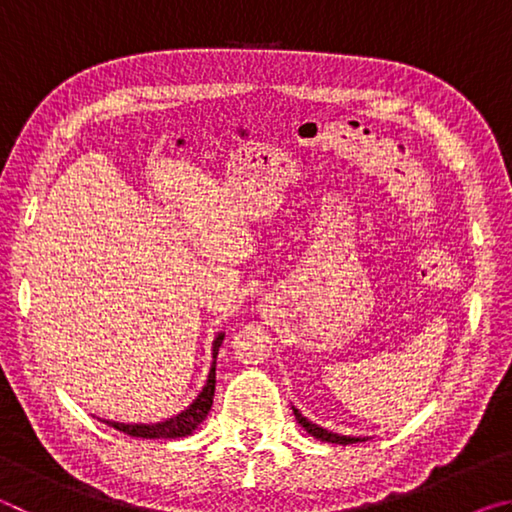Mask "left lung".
<instances>
[{
  "mask_svg": "<svg viewBox=\"0 0 512 512\" xmlns=\"http://www.w3.org/2000/svg\"><path fill=\"white\" fill-rule=\"evenodd\" d=\"M293 415H296V420H298L300 427H305L307 433H311V436L318 438V440H323V443L352 445V443H363V440H368V438H361V436H341V433H334V431H329V429L318 427V424L307 420L305 415H302V413L296 409V406H293Z\"/></svg>",
  "mask_w": 512,
  "mask_h": 512,
  "instance_id": "obj_1",
  "label": "left lung"
}]
</instances>
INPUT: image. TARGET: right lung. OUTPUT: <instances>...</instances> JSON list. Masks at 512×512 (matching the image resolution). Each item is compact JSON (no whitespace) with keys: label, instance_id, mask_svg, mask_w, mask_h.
<instances>
[{"label":"right lung","instance_id":"right-lung-1","mask_svg":"<svg viewBox=\"0 0 512 512\" xmlns=\"http://www.w3.org/2000/svg\"><path fill=\"white\" fill-rule=\"evenodd\" d=\"M223 332L214 336L212 341V366L210 372H207L205 386L201 388V393L196 395V400L183 409L180 413L173 415V418H167L162 422H151V424H126V422H112V420H103L110 427H115L117 431H124L128 436L135 438H183L189 436L198 424H201L207 413L212 409V400H214V388H216V354H219V348L223 343Z\"/></svg>","mask_w":512,"mask_h":512}]
</instances>
